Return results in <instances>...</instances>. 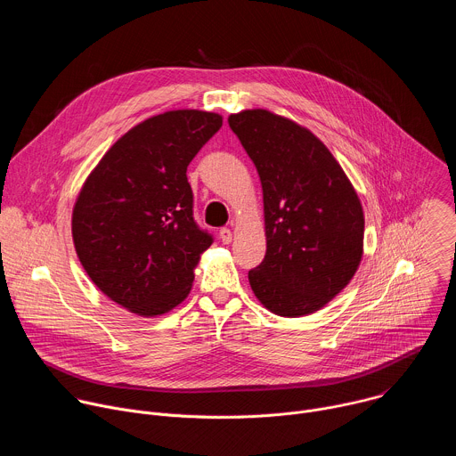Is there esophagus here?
I'll list each match as a JSON object with an SVG mask.
<instances>
[{
    "mask_svg": "<svg viewBox=\"0 0 456 456\" xmlns=\"http://www.w3.org/2000/svg\"><path fill=\"white\" fill-rule=\"evenodd\" d=\"M218 236H220V240H222L224 243H231V241H232V232H231V229H227V227H222L220 232H218Z\"/></svg>",
    "mask_w": 456,
    "mask_h": 456,
    "instance_id": "esophagus-1",
    "label": "esophagus"
}]
</instances>
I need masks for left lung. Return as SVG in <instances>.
Here are the masks:
<instances>
[{
	"mask_svg": "<svg viewBox=\"0 0 456 456\" xmlns=\"http://www.w3.org/2000/svg\"><path fill=\"white\" fill-rule=\"evenodd\" d=\"M229 126L264 189L267 252L248 271L256 297L283 317L312 314L354 278L364 215L343 167L306 127L267 110H245Z\"/></svg>",
	"mask_w": 456,
	"mask_h": 456,
	"instance_id": "1",
	"label": "left lung"
}]
</instances>
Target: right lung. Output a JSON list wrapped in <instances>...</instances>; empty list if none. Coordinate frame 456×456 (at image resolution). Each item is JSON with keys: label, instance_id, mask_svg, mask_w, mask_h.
I'll return each mask as SVG.
<instances>
[{"label": "right lung", "instance_id": "right-lung-1", "mask_svg": "<svg viewBox=\"0 0 456 456\" xmlns=\"http://www.w3.org/2000/svg\"><path fill=\"white\" fill-rule=\"evenodd\" d=\"M222 127L175 110L122 135L86 178L72 216L79 262L115 303L153 317L182 303L213 234L192 216L187 166Z\"/></svg>", "mask_w": 456, "mask_h": 456}]
</instances>
